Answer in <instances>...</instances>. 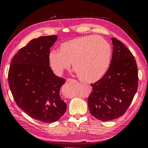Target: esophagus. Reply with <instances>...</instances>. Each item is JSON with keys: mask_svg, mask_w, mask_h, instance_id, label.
I'll return each instance as SVG.
<instances>
[{"mask_svg": "<svg viewBox=\"0 0 148 148\" xmlns=\"http://www.w3.org/2000/svg\"><path fill=\"white\" fill-rule=\"evenodd\" d=\"M66 82H69V83H71V82H76V80H75L74 79H72V78H69L66 79Z\"/></svg>", "mask_w": 148, "mask_h": 148, "instance_id": "esophagus-1", "label": "esophagus"}]
</instances>
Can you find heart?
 I'll return each instance as SVG.
<instances>
[{
  "mask_svg": "<svg viewBox=\"0 0 148 148\" xmlns=\"http://www.w3.org/2000/svg\"><path fill=\"white\" fill-rule=\"evenodd\" d=\"M112 47L100 36L76 37L61 42L58 51L48 54V63L57 76L62 75L72 63L78 78L83 82L100 80L108 71L112 59Z\"/></svg>",
  "mask_w": 148,
  "mask_h": 148,
  "instance_id": "1",
  "label": "heart"
}]
</instances>
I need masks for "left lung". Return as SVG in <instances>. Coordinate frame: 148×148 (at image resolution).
<instances>
[{
  "instance_id": "1",
  "label": "left lung",
  "mask_w": 148,
  "mask_h": 148,
  "mask_svg": "<svg viewBox=\"0 0 148 148\" xmlns=\"http://www.w3.org/2000/svg\"><path fill=\"white\" fill-rule=\"evenodd\" d=\"M113 51L108 71L101 79L91 84L88 97L91 114L101 121L118 119L124 114L136 92L138 67L131 51L112 37Z\"/></svg>"
}]
</instances>
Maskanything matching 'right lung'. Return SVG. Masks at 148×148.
Instances as JSON below:
<instances>
[{"label":"right lung","mask_w":148,"mask_h":148,"mask_svg":"<svg viewBox=\"0 0 148 148\" xmlns=\"http://www.w3.org/2000/svg\"><path fill=\"white\" fill-rule=\"evenodd\" d=\"M57 36L31 40L13 56L8 83L16 103L29 116L40 122L58 121L66 110L60 88L65 79L53 74L48 63L50 48Z\"/></svg>","instance_id":"obj_1"}]
</instances>
